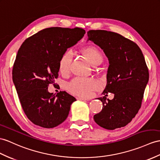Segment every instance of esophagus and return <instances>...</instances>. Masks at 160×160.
Masks as SVG:
<instances>
[{"mask_svg":"<svg viewBox=\"0 0 160 160\" xmlns=\"http://www.w3.org/2000/svg\"><path fill=\"white\" fill-rule=\"evenodd\" d=\"M77 100H84V101H88L89 100V99L88 98H81V97H78Z\"/></svg>","mask_w":160,"mask_h":160,"instance_id":"obj_1","label":"esophagus"}]
</instances>
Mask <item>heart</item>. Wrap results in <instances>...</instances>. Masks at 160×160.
I'll return each instance as SVG.
<instances>
[{
  "label": "heart",
  "mask_w": 160,
  "mask_h": 160,
  "mask_svg": "<svg viewBox=\"0 0 160 160\" xmlns=\"http://www.w3.org/2000/svg\"><path fill=\"white\" fill-rule=\"evenodd\" d=\"M83 52L89 62L92 64L102 60V53L94 47H88L85 48ZM72 58L73 52L71 49H67L62 53L59 61V70L62 73L66 74L69 71ZM98 87V81L91 77H76L67 84V89L70 92L83 97L89 96L93 90Z\"/></svg>",
  "instance_id": "heart-1"
}]
</instances>
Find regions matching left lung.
Here are the masks:
<instances>
[{
	"instance_id": "obj_1",
	"label": "left lung",
	"mask_w": 160,
	"mask_h": 160,
	"mask_svg": "<svg viewBox=\"0 0 160 160\" xmlns=\"http://www.w3.org/2000/svg\"><path fill=\"white\" fill-rule=\"evenodd\" d=\"M92 41L103 50L109 62L102 109L93 116L95 122L107 130L126 126L141 107L144 92L149 81V71L142 51L134 42L122 35L103 30L88 32ZM114 98L107 99L108 92Z\"/></svg>"
}]
</instances>
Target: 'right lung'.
I'll use <instances>...</instances> for the list:
<instances>
[{
  "label": "right lung",
  "instance_id": "right-lung-1",
  "mask_svg": "<svg viewBox=\"0 0 160 160\" xmlns=\"http://www.w3.org/2000/svg\"><path fill=\"white\" fill-rule=\"evenodd\" d=\"M85 33L79 28L52 27L26 38L19 49L13 67V81L23 111L35 125L53 128L67 118L76 98L66 92L53 94L48 92V86L56 85L62 53Z\"/></svg>",
  "mask_w": 160,
  "mask_h": 160
}]
</instances>
